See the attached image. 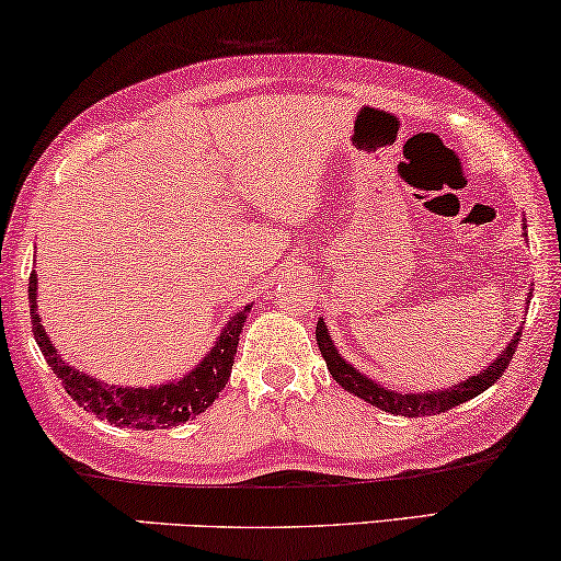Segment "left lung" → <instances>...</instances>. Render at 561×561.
Wrapping results in <instances>:
<instances>
[{
  "label": "left lung",
  "instance_id": "1",
  "mask_svg": "<svg viewBox=\"0 0 561 561\" xmlns=\"http://www.w3.org/2000/svg\"><path fill=\"white\" fill-rule=\"evenodd\" d=\"M524 237H528L526 227H524ZM518 336H520V329L513 334V340L505 344L501 352H497V357L493 359V363H490L488 367H482L478 375H470L467 380H459V382H455V386L442 388V390H426V393H411V390H403L401 393V390L382 388L378 380L367 378V375L359 373L355 365H350L347 359L340 355V350H336L332 336H329L324 319L317 321V344L321 350V357L327 359V367H329V373H332V378L340 382L347 393L363 398V401L375 405V409L393 413V416H411V419L436 416V413L455 409V405L470 401V398L480 396L482 390H488L505 370H508L511 359H513V355H516Z\"/></svg>",
  "mask_w": 561,
  "mask_h": 561
}]
</instances>
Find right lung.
I'll return each instance as SVG.
<instances>
[{"label":"right lung","instance_id":"right-lung-1","mask_svg":"<svg viewBox=\"0 0 561 561\" xmlns=\"http://www.w3.org/2000/svg\"><path fill=\"white\" fill-rule=\"evenodd\" d=\"M30 317H33V332L37 347L43 350L45 363L53 367L64 382L66 393L81 405L83 411L94 413V416L110 421L114 426H129L150 432V428H168L194 421L198 413H204L209 405L217 401L221 390H225L232 363L237 355V344H240V332L244 319L250 313V304L242 311L229 317L221 327L217 342L206 352L202 363L194 370H188L183 378L168 380L163 386L133 388V386H112L102 382L91 375L76 370L58 355L56 344L50 342L48 332L41 324V313H37V275H30Z\"/></svg>","mask_w":561,"mask_h":561}]
</instances>
